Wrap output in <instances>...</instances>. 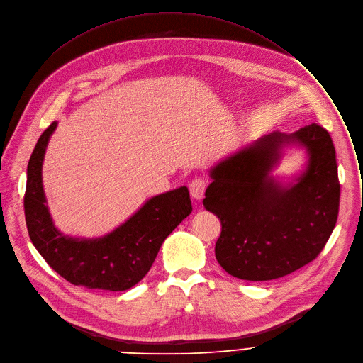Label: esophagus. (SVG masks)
Segmentation results:
<instances>
[{
	"mask_svg": "<svg viewBox=\"0 0 363 363\" xmlns=\"http://www.w3.org/2000/svg\"><path fill=\"white\" fill-rule=\"evenodd\" d=\"M207 188V181L203 178H195L189 184V194L194 200H201Z\"/></svg>",
	"mask_w": 363,
	"mask_h": 363,
	"instance_id": "34e87169",
	"label": "esophagus"
}]
</instances>
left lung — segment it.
Returning a JSON list of instances; mask_svg holds the SVG:
<instances>
[{
    "label": "left lung",
    "mask_w": 363,
    "mask_h": 363,
    "mask_svg": "<svg viewBox=\"0 0 363 363\" xmlns=\"http://www.w3.org/2000/svg\"><path fill=\"white\" fill-rule=\"evenodd\" d=\"M296 144L306 169L285 184L270 172ZM203 201L221 221L216 259L232 277L271 281L314 260L337 221L340 184L328 131L313 123L291 135L272 131L216 163Z\"/></svg>",
    "instance_id": "1"
}]
</instances>
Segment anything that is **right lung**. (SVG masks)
<instances>
[{"mask_svg": "<svg viewBox=\"0 0 363 363\" xmlns=\"http://www.w3.org/2000/svg\"><path fill=\"white\" fill-rule=\"evenodd\" d=\"M53 121L42 133L27 167L24 216L31 243L62 278L91 289L125 291L145 278L156 255L175 227L191 211L186 186L152 196L108 235L94 239L60 233L50 217L42 182V167Z\"/></svg>", "mask_w": 363, "mask_h": 363, "instance_id": "obj_1", "label": "right lung"}]
</instances>
